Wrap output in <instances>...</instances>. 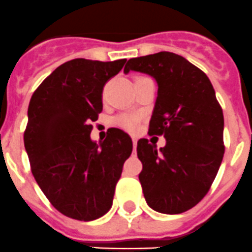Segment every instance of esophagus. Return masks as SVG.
I'll list each match as a JSON object with an SVG mask.
<instances>
[{
  "label": "esophagus",
  "instance_id": "esophagus-1",
  "mask_svg": "<svg viewBox=\"0 0 252 252\" xmlns=\"http://www.w3.org/2000/svg\"><path fill=\"white\" fill-rule=\"evenodd\" d=\"M133 147H134V149L137 147V138H133Z\"/></svg>",
  "mask_w": 252,
  "mask_h": 252
}]
</instances>
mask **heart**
Listing matches in <instances>:
<instances>
[{
  "mask_svg": "<svg viewBox=\"0 0 252 252\" xmlns=\"http://www.w3.org/2000/svg\"><path fill=\"white\" fill-rule=\"evenodd\" d=\"M138 118L134 117V115H128V114H123L119 115L114 121V124L119 128L124 129V130L128 131H133L137 129L138 126Z\"/></svg>",
  "mask_w": 252,
  "mask_h": 252,
  "instance_id": "1",
  "label": "heart"
}]
</instances>
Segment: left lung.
Instances as JSON below:
<instances>
[{"label":"left lung","instance_id":"obj_1","mask_svg":"<svg viewBox=\"0 0 252 252\" xmlns=\"http://www.w3.org/2000/svg\"><path fill=\"white\" fill-rule=\"evenodd\" d=\"M130 70L157 81L148 133L165 138L159 151L148 139L138 140L144 198L160 214H182L207 194L221 165L225 153L222 108L205 72L177 54L160 51L130 59L124 72Z\"/></svg>","mask_w":252,"mask_h":252}]
</instances>
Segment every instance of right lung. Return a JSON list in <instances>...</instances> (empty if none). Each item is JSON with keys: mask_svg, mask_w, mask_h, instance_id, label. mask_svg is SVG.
I'll return each instance as SVG.
<instances>
[{"mask_svg": "<svg viewBox=\"0 0 252 252\" xmlns=\"http://www.w3.org/2000/svg\"><path fill=\"white\" fill-rule=\"evenodd\" d=\"M126 61L74 59L31 96L24 133L31 172L50 203L70 219L93 221L110 210L133 151L130 137L118 128L99 144L90 139L92 123L103 110L104 85Z\"/></svg>", "mask_w": 252, "mask_h": 252, "instance_id": "right-lung-1", "label": "right lung"}]
</instances>
